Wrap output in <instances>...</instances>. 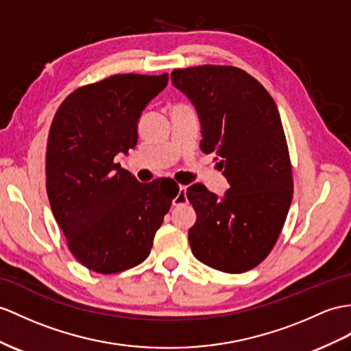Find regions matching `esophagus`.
Listing matches in <instances>:
<instances>
[{
  "label": "esophagus",
  "mask_w": 351,
  "mask_h": 351,
  "mask_svg": "<svg viewBox=\"0 0 351 351\" xmlns=\"http://www.w3.org/2000/svg\"><path fill=\"white\" fill-rule=\"evenodd\" d=\"M187 201V196H186V186H180V189H178V193L174 198L173 204L174 205H180V204H184Z\"/></svg>",
  "instance_id": "1"
}]
</instances>
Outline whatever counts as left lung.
I'll use <instances>...</instances> for the list:
<instances>
[{
  "label": "left lung",
  "instance_id": "obj_1",
  "mask_svg": "<svg viewBox=\"0 0 351 351\" xmlns=\"http://www.w3.org/2000/svg\"><path fill=\"white\" fill-rule=\"evenodd\" d=\"M173 84L198 111L201 150L213 153L229 182L223 198L204 184L187 189L196 211L193 256L219 271H250L276 245L293 196L292 164L274 99L232 65L177 68Z\"/></svg>",
  "mask_w": 351,
  "mask_h": 351
}]
</instances>
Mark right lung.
Listing matches in <instances>:
<instances>
[{
  "instance_id": "right-lung-1",
  "label": "right lung",
  "mask_w": 351,
  "mask_h": 351,
  "mask_svg": "<svg viewBox=\"0 0 351 351\" xmlns=\"http://www.w3.org/2000/svg\"><path fill=\"white\" fill-rule=\"evenodd\" d=\"M168 74H114L59 106L46 150V189L68 249L88 269L117 274L146 261L178 193L171 178L140 183L116 164L138 141L141 111Z\"/></svg>"
}]
</instances>
